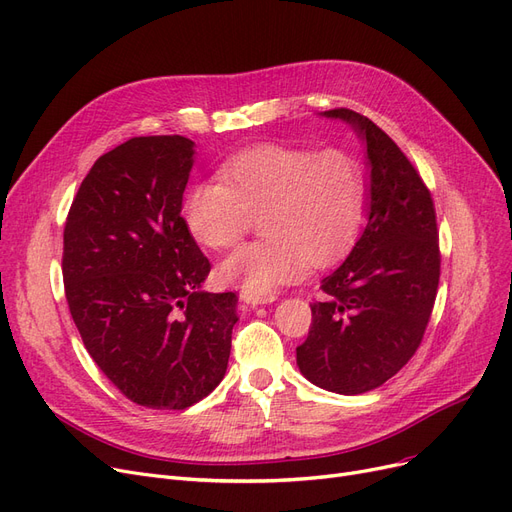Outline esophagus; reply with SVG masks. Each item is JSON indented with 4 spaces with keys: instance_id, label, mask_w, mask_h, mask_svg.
<instances>
[{
    "instance_id": "obj_1",
    "label": "esophagus",
    "mask_w": 512,
    "mask_h": 512,
    "mask_svg": "<svg viewBox=\"0 0 512 512\" xmlns=\"http://www.w3.org/2000/svg\"><path fill=\"white\" fill-rule=\"evenodd\" d=\"M240 299L244 301L246 306H263V304H272V301H276V295H253V293H246L242 291L240 293Z\"/></svg>"
}]
</instances>
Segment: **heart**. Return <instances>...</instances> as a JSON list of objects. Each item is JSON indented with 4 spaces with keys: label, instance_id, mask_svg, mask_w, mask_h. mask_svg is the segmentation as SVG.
I'll return each mask as SVG.
<instances>
[{
    "label": "heart",
    "instance_id": "b5f03b06",
    "mask_svg": "<svg viewBox=\"0 0 512 512\" xmlns=\"http://www.w3.org/2000/svg\"><path fill=\"white\" fill-rule=\"evenodd\" d=\"M219 177L187 189L183 219L198 244L223 251L259 215L263 238L219 266L221 282L246 293L272 295L304 274L308 259L342 255L361 230L367 185L348 151L261 143L227 158Z\"/></svg>",
    "mask_w": 512,
    "mask_h": 512
}]
</instances>
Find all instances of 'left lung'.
Listing matches in <instances>:
<instances>
[{
  "label": "left lung",
  "instance_id": "1",
  "mask_svg": "<svg viewBox=\"0 0 512 512\" xmlns=\"http://www.w3.org/2000/svg\"><path fill=\"white\" fill-rule=\"evenodd\" d=\"M323 116L344 120L367 145L369 217L346 261L320 282L297 365L318 388L363 394L422 344L441 276L437 215L418 170L380 126L346 107Z\"/></svg>",
  "mask_w": 512,
  "mask_h": 512
}]
</instances>
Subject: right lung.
<instances>
[{"label":"right lung","mask_w":512,"mask_h":512,"mask_svg":"<svg viewBox=\"0 0 512 512\" xmlns=\"http://www.w3.org/2000/svg\"><path fill=\"white\" fill-rule=\"evenodd\" d=\"M194 141L135 137L92 164L63 234L69 312L126 399L187 409L223 380L236 293H204L211 263L181 217Z\"/></svg>","instance_id":"obj_1"}]
</instances>
